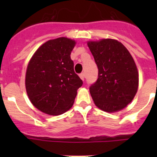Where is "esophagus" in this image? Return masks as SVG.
Wrapping results in <instances>:
<instances>
[{
	"mask_svg": "<svg viewBox=\"0 0 157 157\" xmlns=\"http://www.w3.org/2000/svg\"><path fill=\"white\" fill-rule=\"evenodd\" d=\"M80 79H81L82 80H83V81H84V79H85V74H80Z\"/></svg>",
	"mask_w": 157,
	"mask_h": 157,
	"instance_id": "esophagus-1",
	"label": "esophagus"
}]
</instances>
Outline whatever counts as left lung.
<instances>
[{"instance_id": "8db88e82", "label": "left lung", "mask_w": 157, "mask_h": 157, "mask_svg": "<svg viewBox=\"0 0 157 157\" xmlns=\"http://www.w3.org/2000/svg\"><path fill=\"white\" fill-rule=\"evenodd\" d=\"M99 74L90 87L95 105L113 113L125 108L135 96L139 74L134 60L126 47L112 39L88 41Z\"/></svg>"}]
</instances>
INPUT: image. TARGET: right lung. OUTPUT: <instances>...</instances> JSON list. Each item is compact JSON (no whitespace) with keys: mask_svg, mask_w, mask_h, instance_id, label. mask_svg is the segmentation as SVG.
<instances>
[{"mask_svg":"<svg viewBox=\"0 0 157 157\" xmlns=\"http://www.w3.org/2000/svg\"><path fill=\"white\" fill-rule=\"evenodd\" d=\"M74 39L60 37L42 44L30 58L25 85L30 102L49 115L64 113L74 105L81 79L75 74L71 53Z\"/></svg>","mask_w":157,"mask_h":157,"instance_id":"1","label":"right lung"}]
</instances>
